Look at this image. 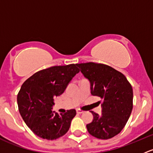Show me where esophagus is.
I'll return each instance as SVG.
<instances>
[{"label": "esophagus", "mask_w": 153, "mask_h": 153, "mask_svg": "<svg viewBox=\"0 0 153 153\" xmlns=\"http://www.w3.org/2000/svg\"><path fill=\"white\" fill-rule=\"evenodd\" d=\"M76 112L78 114H81V113H83V112H84V111L81 110V109H76Z\"/></svg>", "instance_id": "1"}]
</instances>
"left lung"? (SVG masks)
<instances>
[{
  "instance_id": "1",
  "label": "left lung",
  "mask_w": 153,
  "mask_h": 153,
  "mask_svg": "<svg viewBox=\"0 0 153 153\" xmlns=\"http://www.w3.org/2000/svg\"><path fill=\"white\" fill-rule=\"evenodd\" d=\"M76 65L90 83L91 94L103 100L101 115L91 111L93 120L86 125L88 132L99 139H109L122 130L130 116L132 86L121 72L109 66L92 62Z\"/></svg>"
}]
</instances>
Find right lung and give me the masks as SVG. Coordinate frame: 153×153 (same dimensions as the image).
<instances>
[{
    "label": "right lung",
    "mask_w": 153,
    "mask_h": 153,
    "mask_svg": "<svg viewBox=\"0 0 153 153\" xmlns=\"http://www.w3.org/2000/svg\"><path fill=\"white\" fill-rule=\"evenodd\" d=\"M78 72L76 64L55 66L38 71L21 86L17 97L18 109L26 124L38 137L55 140L69 130L75 109L64 114L52 109L54 98L65 91Z\"/></svg>",
    "instance_id": "add662e5"
}]
</instances>
